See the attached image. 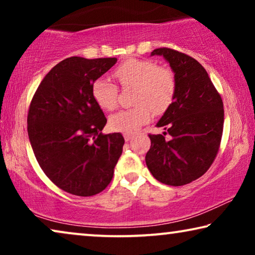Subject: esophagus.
Returning a JSON list of instances; mask_svg holds the SVG:
<instances>
[{
    "instance_id": "34e87169",
    "label": "esophagus",
    "mask_w": 255,
    "mask_h": 255,
    "mask_svg": "<svg viewBox=\"0 0 255 255\" xmlns=\"http://www.w3.org/2000/svg\"><path fill=\"white\" fill-rule=\"evenodd\" d=\"M132 138H133V134H130V133H125V134H124L125 141H130Z\"/></svg>"
}]
</instances>
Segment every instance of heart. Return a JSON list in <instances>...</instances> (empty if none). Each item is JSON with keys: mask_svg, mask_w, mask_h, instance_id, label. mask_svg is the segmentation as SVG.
I'll return each mask as SVG.
<instances>
[{"mask_svg": "<svg viewBox=\"0 0 255 255\" xmlns=\"http://www.w3.org/2000/svg\"><path fill=\"white\" fill-rule=\"evenodd\" d=\"M113 75L122 86L134 87L131 109L121 110L110 117L111 130L133 133L141 125L149 122L152 110L162 114L172 104L176 90L173 72L159 67L148 59H128L115 69ZM92 95L101 109L111 111L117 107V87L107 78L93 82Z\"/></svg>", "mask_w": 255, "mask_h": 255, "instance_id": "heart-1", "label": "heart"}]
</instances>
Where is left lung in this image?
Listing matches in <instances>:
<instances>
[{
	"label": "left lung",
	"mask_w": 255,
	"mask_h": 255,
	"mask_svg": "<svg viewBox=\"0 0 255 255\" xmlns=\"http://www.w3.org/2000/svg\"><path fill=\"white\" fill-rule=\"evenodd\" d=\"M168 62L176 81L175 96L156 123L163 134H149L151 148L145 161L161 183L183 186L198 179L214 162L221 145L223 101L207 71L197 60L172 48H156ZM172 135L166 141L164 135Z\"/></svg>",
	"instance_id": "8db88e82"
}]
</instances>
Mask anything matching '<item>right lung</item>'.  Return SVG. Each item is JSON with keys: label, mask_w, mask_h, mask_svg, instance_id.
I'll list each match as a JSON object with an SVG mask.
<instances>
[{"label": "right lung", "mask_w": 255, "mask_h": 255, "mask_svg": "<svg viewBox=\"0 0 255 255\" xmlns=\"http://www.w3.org/2000/svg\"><path fill=\"white\" fill-rule=\"evenodd\" d=\"M116 58L71 57L55 65L34 93L27 133L40 168L60 189L93 196L106 189L123 152L120 132L103 134V111L92 95Z\"/></svg>", "instance_id": "obj_1"}]
</instances>
